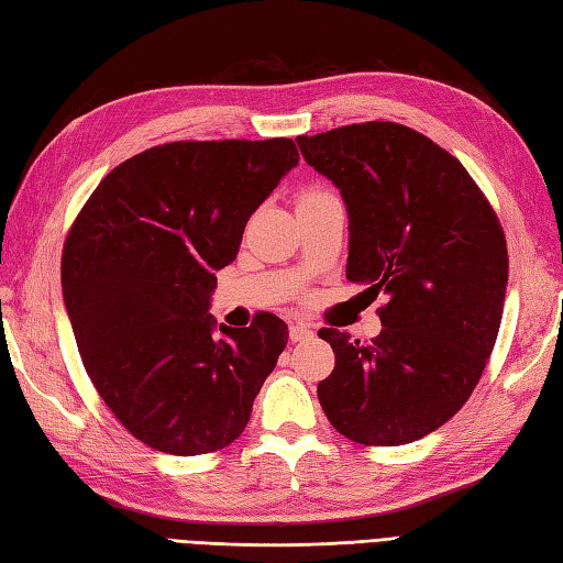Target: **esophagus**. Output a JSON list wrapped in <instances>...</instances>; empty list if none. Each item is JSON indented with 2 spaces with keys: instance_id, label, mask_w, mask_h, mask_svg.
Returning a JSON list of instances; mask_svg holds the SVG:
<instances>
[{
  "instance_id": "esophagus-1",
  "label": "esophagus",
  "mask_w": 563,
  "mask_h": 563,
  "mask_svg": "<svg viewBox=\"0 0 563 563\" xmlns=\"http://www.w3.org/2000/svg\"><path fill=\"white\" fill-rule=\"evenodd\" d=\"M309 336H312V329H309L307 324H302V321H295V324H290V341H307Z\"/></svg>"
}]
</instances>
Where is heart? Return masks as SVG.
Returning a JSON list of instances; mask_svg holds the SVG:
<instances>
[{
    "instance_id": "b5f03b06",
    "label": "heart",
    "mask_w": 563,
    "mask_h": 563,
    "mask_svg": "<svg viewBox=\"0 0 563 563\" xmlns=\"http://www.w3.org/2000/svg\"><path fill=\"white\" fill-rule=\"evenodd\" d=\"M324 196H331L329 190H321V188H307L300 194V200H314V198H324Z\"/></svg>"
}]
</instances>
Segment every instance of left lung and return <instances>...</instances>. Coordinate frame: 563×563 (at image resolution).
Wrapping results in <instances>:
<instances>
[{"label": "left lung", "mask_w": 563, "mask_h": 563, "mask_svg": "<svg viewBox=\"0 0 563 563\" xmlns=\"http://www.w3.org/2000/svg\"><path fill=\"white\" fill-rule=\"evenodd\" d=\"M297 145L349 208L345 278L389 297L369 343L319 331L336 355L319 404L353 442L406 445L462 409L494 351L508 285L504 227L460 159L406 125H343Z\"/></svg>", "instance_id": "left-lung-1"}]
</instances>
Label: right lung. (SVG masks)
Wrapping results in <instances>:
<instances>
[{"label": "right lung", "instance_id": "add662e5", "mask_svg": "<svg viewBox=\"0 0 563 563\" xmlns=\"http://www.w3.org/2000/svg\"><path fill=\"white\" fill-rule=\"evenodd\" d=\"M297 162L290 137L166 142L106 174L71 222L63 297L81 363L145 445L190 457L246 428L288 324L266 312L214 336V271Z\"/></svg>", "mask_w": 563, "mask_h": 563}]
</instances>
